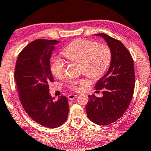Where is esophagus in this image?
I'll list each match as a JSON object with an SVG mask.
<instances>
[{
    "mask_svg": "<svg viewBox=\"0 0 151 151\" xmlns=\"http://www.w3.org/2000/svg\"><path fill=\"white\" fill-rule=\"evenodd\" d=\"M77 96V95L76 94H69L68 96V99L69 100H71V101H73L75 99V98Z\"/></svg>",
    "mask_w": 151,
    "mask_h": 151,
    "instance_id": "obj_1",
    "label": "esophagus"
}]
</instances>
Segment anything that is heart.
Returning a JSON list of instances; mask_svg holds the SVG:
<instances>
[{"label":"heart","instance_id":"b5f03b06","mask_svg":"<svg viewBox=\"0 0 151 151\" xmlns=\"http://www.w3.org/2000/svg\"><path fill=\"white\" fill-rule=\"evenodd\" d=\"M62 54L68 61L79 63L81 73L92 79L101 78L109 66L111 60V51L105 44H99L96 42L80 39L69 44L63 50ZM66 64L62 59L55 58L50 63L52 75L60 78L64 75ZM86 83L83 78L73 80L69 82L68 88L73 90H78Z\"/></svg>","mask_w":151,"mask_h":151}]
</instances>
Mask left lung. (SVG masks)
I'll use <instances>...</instances> for the list:
<instances>
[{"instance_id":"1","label":"left lung","mask_w":151,"mask_h":151,"mask_svg":"<svg viewBox=\"0 0 151 151\" xmlns=\"http://www.w3.org/2000/svg\"><path fill=\"white\" fill-rule=\"evenodd\" d=\"M109 46L111 61L109 70L96 82L94 88L103 90V97L89 95L86 110L95 124H111L123 116L130 105L135 88L133 59L128 49L119 40L105 33H98Z\"/></svg>"}]
</instances>
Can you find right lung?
Instances as JSON below:
<instances>
[{"label":"right lung","instance_id":"1","mask_svg":"<svg viewBox=\"0 0 151 151\" xmlns=\"http://www.w3.org/2000/svg\"><path fill=\"white\" fill-rule=\"evenodd\" d=\"M55 40L37 39L23 48L17 58L14 71L19 99L24 111L33 120L47 128L60 127L67 120L68 102L64 96L57 101L49 94L53 82L50 58Z\"/></svg>","mask_w":151,"mask_h":151}]
</instances>
